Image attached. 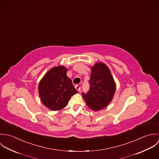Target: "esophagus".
<instances>
[{
    "mask_svg": "<svg viewBox=\"0 0 159 159\" xmlns=\"http://www.w3.org/2000/svg\"><path fill=\"white\" fill-rule=\"evenodd\" d=\"M75 87L76 90H77L78 92H80V87L79 85H76L75 86Z\"/></svg>",
    "mask_w": 159,
    "mask_h": 159,
    "instance_id": "34e87169",
    "label": "esophagus"
}]
</instances>
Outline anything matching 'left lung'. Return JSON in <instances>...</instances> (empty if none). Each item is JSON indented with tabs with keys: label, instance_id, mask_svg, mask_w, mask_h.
Segmentation results:
<instances>
[{
	"label": "left lung",
	"instance_id": "left-lung-1",
	"mask_svg": "<svg viewBox=\"0 0 159 159\" xmlns=\"http://www.w3.org/2000/svg\"><path fill=\"white\" fill-rule=\"evenodd\" d=\"M89 84V90L82 93L87 105L95 111L106 107L113 98L116 84L105 64L98 63L92 67Z\"/></svg>",
	"mask_w": 159,
	"mask_h": 159
}]
</instances>
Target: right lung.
<instances>
[{"mask_svg":"<svg viewBox=\"0 0 159 159\" xmlns=\"http://www.w3.org/2000/svg\"><path fill=\"white\" fill-rule=\"evenodd\" d=\"M64 66L50 69L40 80L39 93L42 103L52 111L66 107L71 96L77 93Z\"/></svg>","mask_w":159,"mask_h":159,"instance_id":"1","label":"right lung"}]
</instances>
